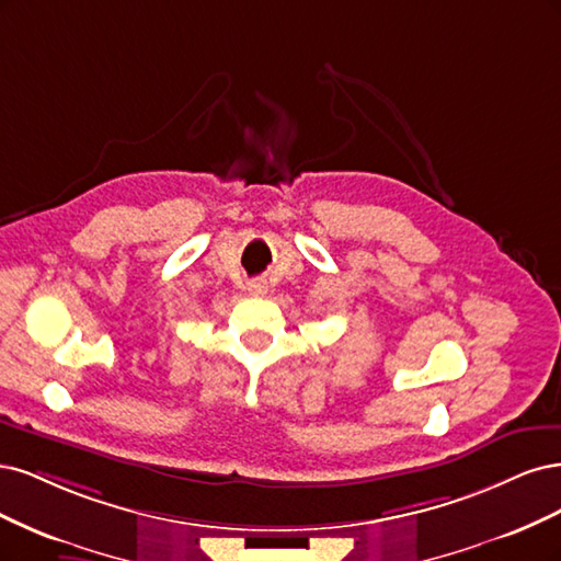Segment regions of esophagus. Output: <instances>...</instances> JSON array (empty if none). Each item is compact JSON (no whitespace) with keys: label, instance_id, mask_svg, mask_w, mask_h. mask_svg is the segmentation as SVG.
I'll return each instance as SVG.
<instances>
[{"label":"esophagus","instance_id":"obj_1","mask_svg":"<svg viewBox=\"0 0 561 561\" xmlns=\"http://www.w3.org/2000/svg\"><path fill=\"white\" fill-rule=\"evenodd\" d=\"M247 291H249L251 296H265V294H267V282H265V279H254V282H249Z\"/></svg>","mask_w":561,"mask_h":561}]
</instances>
